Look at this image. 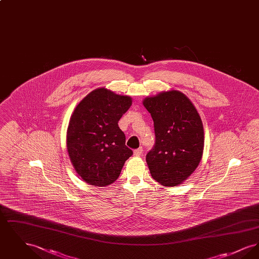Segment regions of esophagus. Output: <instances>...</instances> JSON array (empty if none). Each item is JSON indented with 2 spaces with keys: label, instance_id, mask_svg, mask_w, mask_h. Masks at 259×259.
Instances as JSON below:
<instances>
[{
  "label": "esophagus",
  "instance_id": "esophagus-1",
  "mask_svg": "<svg viewBox=\"0 0 259 259\" xmlns=\"http://www.w3.org/2000/svg\"><path fill=\"white\" fill-rule=\"evenodd\" d=\"M142 154H143V148H139L134 150V155L135 156H141Z\"/></svg>",
  "mask_w": 259,
  "mask_h": 259
}]
</instances>
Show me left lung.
<instances>
[{
    "mask_svg": "<svg viewBox=\"0 0 259 259\" xmlns=\"http://www.w3.org/2000/svg\"><path fill=\"white\" fill-rule=\"evenodd\" d=\"M150 113L155 144L146 156L151 177L164 186L182 184L197 168L203 154L204 129L193 104L171 90L144 100Z\"/></svg>",
    "mask_w": 259,
    "mask_h": 259,
    "instance_id": "left-lung-1",
    "label": "left lung"
}]
</instances>
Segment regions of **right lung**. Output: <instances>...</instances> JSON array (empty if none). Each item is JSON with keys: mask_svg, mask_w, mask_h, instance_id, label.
<instances>
[{"mask_svg": "<svg viewBox=\"0 0 259 259\" xmlns=\"http://www.w3.org/2000/svg\"><path fill=\"white\" fill-rule=\"evenodd\" d=\"M131 104L129 96L98 88L76 106L68 127L67 148L75 171L87 184L111 185L133 154L118 127Z\"/></svg>", "mask_w": 259, "mask_h": 259, "instance_id": "1", "label": "right lung"}]
</instances>
